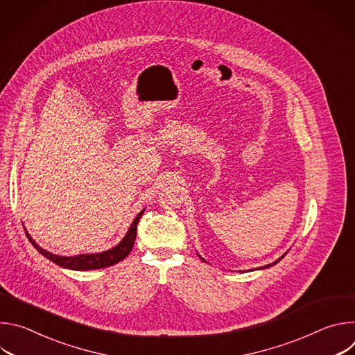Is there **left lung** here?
<instances>
[{
    "instance_id": "left-lung-1",
    "label": "left lung",
    "mask_w": 355,
    "mask_h": 355,
    "mask_svg": "<svg viewBox=\"0 0 355 355\" xmlns=\"http://www.w3.org/2000/svg\"><path fill=\"white\" fill-rule=\"evenodd\" d=\"M284 257H285V254H284V256H282V257H279V259H278V260H277V261H275V263H272V264H277V263H278V261H281V260H282V259H284ZM267 267H271V264H268V266H264V267H263V268H267Z\"/></svg>"
}]
</instances>
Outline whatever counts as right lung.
Here are the masks:
<instances>
[{
    "mask_svg": "<svg viewBox=\"0 0 355 355\" xmlns=\"http://www.w3.org/2000/svg\"><path fill=\"white\" fill-rule=\"evenodd\" d=\"M144 211H141L133 220L132 226L129 227L126 236L123 237V240L114 248L104 251V252H98V254H81V256H76V257H62V256H56L52 254V252L46 251L44 248H42L40 245H37L35 243V240L31 237V234L25 230L28 240L32 243V245L40 252L42 256H44L46 259H49L50 261H53L55 264L64 267V268H70V270H77V271H84V270H98V268H105V267H111L119 261H122L123 259H126L129 256V252L133 248L135 240H136V233H137V225L139 220L141 218Z\"/></svg>",
    "mask_w": 355,
    "mask_h": 355,
    "instance_id": "add662e5",
    "label": "right lung"
}]
</instances>
